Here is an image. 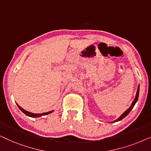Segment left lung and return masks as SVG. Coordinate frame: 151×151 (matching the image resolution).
<instances>
[{
    "label": "left lung",
    "mask_w": 151,
    "mask_h": 151,
    "mask_svg": "<svg viewBox=\"0 0 151 151\" xmlns=\"http://www.w3.org/2000/svg\"><path fill=\"white\" fill-rule=\"evenodd\" d=\"M139 86H138V88H137V95H136V97H135V98H134V101H133L132 102V105L130 106V107H129L128 109H127L126 111H125V112H124V113L122 114V115L120 116L119 118H118L117 120H116V121H114V122H117V121H121L122 119H123V118H125V116H126L127 115H128V114L129 113V112H130V111L132 109V108L134 107V104H135V103L137 102V100H138V97H139Z\"/></svg>",
    "instance_id": "obj_1"
}]
</instances>
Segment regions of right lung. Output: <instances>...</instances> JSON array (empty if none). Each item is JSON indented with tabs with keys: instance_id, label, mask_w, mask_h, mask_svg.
Returning <instances> with one entry per match:
<instances>
[{
	"instance_id": "1",
	"label": "right lung",
	"mask_w": 151,
	"mask_h": 151,
	"mask_svg": "<svg viewBox=\"0 0 151 151\" xmlns=\"http://www.w3.org/2000/svg\"><path fill=\"white\" fill-rule=\"evenodd\" d=\"M17 106H18V107L19 108V109L22 111L23 113H24L25 114H26V115H27L28 116H30V117H33V118L40 117V116H42L47 115V114H51V113H52V112H53V111H49V112H47V113H42V114H33V113H31V112L27 111L24 110V109L21 107L19 105H18V104H17Z\"/></svg>"
}]
</instances>
